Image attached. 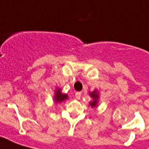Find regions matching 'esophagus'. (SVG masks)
I'll return each instance as SVG.
<instances>
[{
	"instance_id": "esophagus-1",
	"label": "esophagus",
	"mask_w": 149,
	"mask_h": 149,
	"mask_svg": "<svg viewBox=\"0 0 149 149\" xmlns=\"http://www.w3.org/2000/svg\"><path fill=\"white\" fill-rule=\"evenodd\" d=\"M75 98H76L77 100H80V98H81V92H76L75 93Z\"/></svg>"
}]
</instances>
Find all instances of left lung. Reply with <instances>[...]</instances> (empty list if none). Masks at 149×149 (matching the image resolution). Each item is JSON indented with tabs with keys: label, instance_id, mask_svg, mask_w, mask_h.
I'll return each instance as SVG.
<instances>
[{
	"label": "left lung",
	"instance_id": "left-lung-1",
	"mask_svg": "<svg viewBox=\"0 0 149 149\" xmlns=\"http://www.w3.org/2000/svg\"><path fill=\"white\" fill-rule=\"evenodd\" d=\"M89 95L91 96V98L92 99L91 101H90L89 105L92 108H95L96 107L97 105H98V103H99V99H100V94L98 92L97 90H95L93 91H90L89 92Z\"/></svg>",
	"mask_w": 149,
	"mask_h": 149
}]
</instances>
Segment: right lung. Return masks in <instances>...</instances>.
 Returning <instances> with one entry per match:
<instances>
[{
	"instance_id": "obj_1",
	"label": "right lung",
	"mask_w": 149,
	"mask_h": 149,
	"mask_svg": "<svg viewBox=\"0 0 149 149\" xmlns=\"http://www.w3.org/2000/svg\"><path fill=\"white\" fill-rule=\"evenodd\" d=\"M68 95L67 94L63 93L62 92V90L59 87H57L54 91V101L55 103H62L65 100H68Z\"/></svg>"
}]
</instances>
